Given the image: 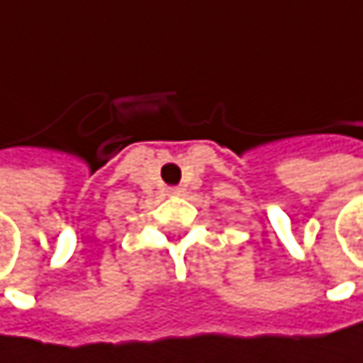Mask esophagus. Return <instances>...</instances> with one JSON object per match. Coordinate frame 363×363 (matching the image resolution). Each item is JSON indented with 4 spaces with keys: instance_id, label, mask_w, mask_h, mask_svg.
Masks as SVG:
<instances>
[{
    "instance_id": "obj_1",
    "label": "esophagus",
    "mask_w": 363,
    "mask_h": 363,
    "mask_svg": "<svg viewBox=\"0 0 363 363\" xmlns=\"http://www.w3.org/2000/svg\"><path fill=\"white\" fill-rule=\"evenodd\" d=\"M180 194H183V189H180V187H169L167 189V196H180Z\"/></svg>"
}]
</instances>
